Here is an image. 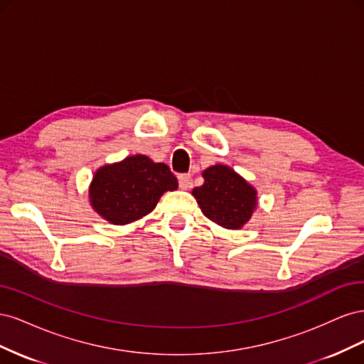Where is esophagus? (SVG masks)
<instances>
[{
  "mask_svg": "<svg viewBox=\"0 0 364 364\" xmlns=\"http://www.w3.org/2000/svg\"><path fill=\"white\" fill-rule=\"evenodd\" d=\"M179 186L182 190H188L191 186V176L190 174H179Z\"/></svg>",
  "mask_w": 364,
  "mask_h": 364,
  "instance_id": "34e87169",
  "label": "esophagus"
}]
</instances>
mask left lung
I'll use <instances>...</instances> for the list:
<instances>
[{
	"instance_id": "1",
	"label": "left lung",
	"mask_w": 364,
	"mask_h": 364,
	"mask_svg": "<svg viewBox=\"0 0 364 364\" xmlns=\"http://www.w3.org/2000/svg\"><path fill=\"white\" fill-rule=\"evenodd\" d=\"M203 185L193 190L194 199L211 222L225 229H241L255 213L258 191L229 165L215 164L203 170Z\"/></svg>"
}]
</instances>
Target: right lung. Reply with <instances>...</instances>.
<instances>
[{
  "mask_svg": "<svg viewBox=\"0 0 364 364\" xmlns=\"http://www.w3.org/2000/svg\"><path fill=\"white\" fill-rule=\"evenodd\" d=\"M178 186L168 165L153 162L146 155H134L106 164L94 173L90 203L106 222L124 226L150 214L161 196Z\"/></svg>",
  "mask_w": 364,
  "mask_h": 364,
  "instance_id": "1",
  "label": "right lung"
}]
</instances>
